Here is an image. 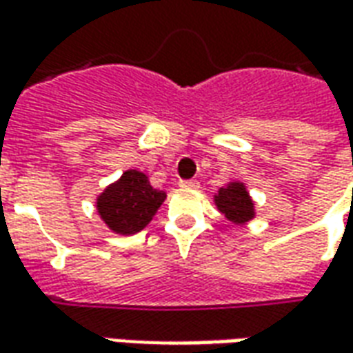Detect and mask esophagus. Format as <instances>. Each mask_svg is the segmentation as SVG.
<instances>
[{"label":"esophagus","mask_w":353,"mask_h":353,"mask_svg":"<svg viewBox=\"0 0 353 353\" xmlns=\"http://www.w3.org/2000/svg\"><path fill=\"white\" fill-rule=\"evenodd\" d=\"M179 187H183V189H199V181L196 179H181Z\"/></svg>","instance_id":"1"}]
</instances>
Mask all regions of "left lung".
Masks as SVG:
<instances>
[{
	"mask_svg": "<svg viewBox=\"0 0 353 353\" xmlns=\"http://www.w3.org/2000/svg\"><path fill=\"white\" fill-rule=\"evenodd\" d=\"M214 200L217 210L234 225H245L255 217V204L245 185L240 181H230L227 187H221Z\"/></svg>",
	"mask_w": 353,
	"mask_h": 353,
	"instance_id": "8db88e82",
	"label": "left lung"
}]
</instances>
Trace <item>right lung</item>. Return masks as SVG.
Instances as JSON below:
<instances>
[{
    "label": "right lung",
    "instance_id": "1",
    "mask_svg": "<svg viewBox=\"0 0 353 353\" xmlns=\"http://www.w3.org/2000/svg\"><path fill=\"white\" fill-rule=\"evenodd\" d=\"M166 199V192L154 189L139 170H126L96 199L101 221L115 234L130 236L145 229Z\"/></svg>",
    "mask_w": 353,
    "mask_h": 353
}]
</instances>
